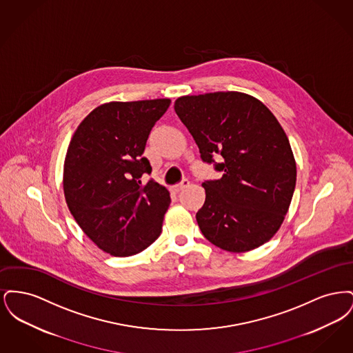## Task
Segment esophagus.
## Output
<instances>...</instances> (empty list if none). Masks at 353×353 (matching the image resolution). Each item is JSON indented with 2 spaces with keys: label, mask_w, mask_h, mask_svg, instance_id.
Here are the masks:
<instances>
[{
  "label": "esophagus",
  "mask_w": 353,
  "mask_h": 353,
  "mask_svg": "<svg viewBox=\"0 0 353 353\" xmlns=\"http://www.w3.org/2000/svg\"><path fill=\"white\" fill-rule=\"evenodd\" d=\"M189 185V181L184 179L180 184L174 185V186H172V190L174 192V193H180L181 190H184L185 188Z\"/></svg>",
  "instance_id": "esophagus-1"
}]
</instances>
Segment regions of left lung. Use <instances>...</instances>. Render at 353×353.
Listing matches in <instances>:
<instances>
[{
	"label": "left lung",
	"instance_id": "left-lung-1",
	"mask_svg": "<svg viewBox=\"0 0 353 353\" xmlns=\"http://www.w3.org/2000/svg\"><path fill=\"white\" fill-rule=\"evenodd\" d=\"M174 111L201 160L222 172L202 186L196 219L203 236L226 252L266 243L281 228L296 184V164L282 125L262 101L242 92L181 97ZM219 154L221 163L214 161Z\"/></svg>",
	"mask_w": 353,
	"mask_h": 353
}]
</instances>
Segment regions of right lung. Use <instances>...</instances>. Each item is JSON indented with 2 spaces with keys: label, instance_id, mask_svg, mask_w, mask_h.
Wrapping results in <instances>:
<instances>
[{
  "label": "right lung",
  "instance_id": "1",
  "mask_svg": "<svg viewBox=\"0 0 353 353\" xmlns=\"http://www.w3.org/2000/svg\"><path fill=\"white\" fill-rule=\"evenodd\" d=\"M169 99L111 101L91 111L68 145L63 190L68 209L85 235L103 252L130 256L161 233L170 197L167 188L143 174V157L153 125Z\"/></svg>",
  "mask_w": 353,
  "mask_h": 353
}]
</instances>
